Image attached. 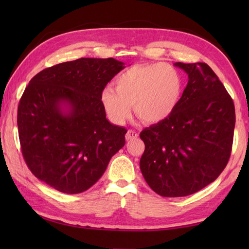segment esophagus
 <instances>
[{
    "label": "esophagus",
    "instance_id": "esophagus-1",
    "mask_svg": "<svg viewBox=\"0 0 249 249\" xmlns=\"http://www.w3.org/2000/svg\"><path fill=\"white\" fill-rule=\"evenodd\" d=\"M138 133H136L135 130H133V129H129L128 131H127V134H126V140H134V139H136V138H138Z\"/></svg>",
    "mask_w": 249,
    "mask_h": 249
}]
</instances>
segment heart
<instances>
[{
	"instance_id": "b5f03b06",
	"label": "heart",
	"mask_w": 249,
	"mask_h": 249,
	"mask_svg": "<svg viewBox=\"0 0 249 249\" xmlns=\"http://www.w3.org/2000/svg\"><path fill=\"white\" fill-rule=\"evenodd\" d=\"M114 86L115 89H103L102 103L118 125L129 118L131 106L145 123H158L173 112L182 94L178 71L161 63L131 67L115 79Z\"/></svg>"
}]
</instances>
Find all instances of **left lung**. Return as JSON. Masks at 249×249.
Wrapping results in <instances>:
<instances>
[{"instance_id": "1", "label": "left lung", "mask_w": 249, "mask_h": 249, "mask_svg": "<svg viewBox=\"0 0 249 249\" xmlns=\"http://www.w3.org/2000/svg\"><path fill=\"white\" fill-rule=\"evenodd\" d=\"M188 83L167 119L140 134L145 150L140 169L147 185L162 197L199 192L223 172L231 155L234 104L205 63H174Z\"/></svg>"}]
</instances>
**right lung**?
Returning <instances> with one entry per match:
<instances>
[{"mask_svg": "<svg viewBox=\"0 0 249 249\" xmlns=\"http://www.w3.org/2000/svg\"><path fill=\"white\" fill-rule=\"evenodd\" d=\"M123 68L112 57H82L31 79L17 124L24 161L37 178L61 193L79 194L102 178L127 133L106 119L102 103L103 89Z\"/></svg>", "mask_w": 249, "mask_h": 249, "instance_id": "1", "label": "right lung"}]
</instances>
